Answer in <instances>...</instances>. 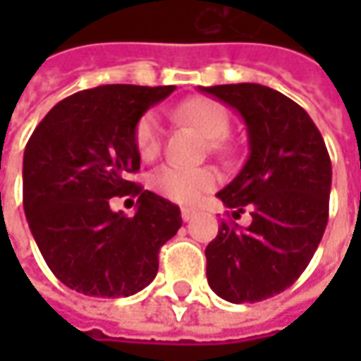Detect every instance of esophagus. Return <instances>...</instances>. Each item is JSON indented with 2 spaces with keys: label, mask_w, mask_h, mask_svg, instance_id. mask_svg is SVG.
I'll use <instances>...</instances> for the list:
<instances>
[{
  "label": "esophagus",
  "mask_w": 361,
  "mask_h": 361,
  "mask_svg": "<svg viewBox=\"0 0 361 361\" xmlns=\"http://www.w3.org/2000/svg\"><path fill=\"white\" fill-rule=\"evenodd\" d=\"M195 215H197V213H195V211H190V209H183V211H180V216H183V221H185V223H188V221H190Z\"/></svg>",
  "instance_id": "1"
}]
</instances>
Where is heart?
I'll return each mask as SVG.
<instances>
[{
  "instance_id": "obj_1",
  "label": "heart",
  "mask_w": 361,
  "mask_h": 361,
  "mask_svg": "<svg viewBox=\"0 0 361 361\" xmlns=\"http://www.w3.org/2000/svg\"><path fill=\"white\" fill-rule=\"evenodd\" d=\"M174 116L197 128L204 138L213 140L215 146L216 140L225 138L229 132L227 108L211 98H190L174 110ZM134 142L142 160L159 157L162 148V124L157 114H145L140 118L134 132ZM216 183L219 174L213 169H183L174 164L160 166L150 176V187L159 195L183 204L197 202L204 192L215 188Z\"/></svg>"
}]
</instances>
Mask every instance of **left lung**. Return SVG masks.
<instances>
[{"label": "left lung", "instance_id": "obj_1", "mask_svg": "<svg viewBox=\"0 0 361 361\" xmlns=\"http://www.w3.org/2000/svg\"><path fill=\"white\" fill-rule=\"evenodd\" d=\"M199 90L245 120L249 159L216 197L233 219H253L245 229L219 225L204 249L207 279L225 301H263L298 281L324 237L331 160L310 114L281 92L249 82Z\"/></svg>", "mask_w": 361, "mask_h": 361}]
</instances>
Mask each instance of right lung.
<instances>
[{"label":"right lung","mask_w":361,"mask_h":361,"mask_svg":"<svg viewBox=\"0 0 361 361\" xmlns=\"http://www.w3.org/2000/svg\"><path fill=\"white\" fill-rule=\"evenodd\" d=\"M174 86L108 84L63 98L35 126L23 152V211L51 273L90 298H128L157 277L159 251L180 209L128 180L140 169L136 124ZM139 195L134 217L112 196Z\"/></svg>","instance_id":"add662e5"}]
</instances>
